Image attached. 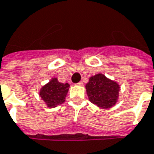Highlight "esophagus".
<instances>
[{
	"instance_id": "1",
	"label": "esophagus",
	"mask_w": 154,
	"mask_h": 154,
	"mask_svg": "<svg viewBox=\"0 0 154 154\" xmlns=\"http://www.w3.org/2000/svg\"><path fill=\"white\" fill-rule=\"evenodd\" d=\"M76 85H77V86H82V85H83V83H82V82H78V83H77Z\"/></svg>"
}]
</instances>
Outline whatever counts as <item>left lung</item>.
I'll return each mask as SVG.
<instances>
[{
  "mask_svg": "<svg viewBox=\"0 0 154 154\" xmlns=\"http://www.w3.org/2000/svg\"><path fill=\"white\" fill-rule=\"evenodd\" d=\"M120 85L103 74L99 73L89 78L86 84L88 99L94 104L102 109H109L118 101Z\"/></svg>",
  "mask_w": 154,
  "mask_h": 154,
  "instance_id": "obj_1",
  "label": "left lung"
}]
</instances>
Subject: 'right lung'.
I'll list each match as a JSON object with an SVG mask.
<instances>
[{
    "label": "right lung",
    "instance_id": "obj_1",
    "mask_svg": "<svg viewBox=\"0 0 154 154\" xmlns=\"http://www.w3.org/2000/svg\"><path fill=\"white\" fill-rule=\"evenodd\" d=\"M69 85L67 82H60L57 78L53 77L51 81L42 87L39 96L49 108H55L65 102L68 93Z\"/></svg>",
    "mask_w": 154,
    "mask_h": 154
}]
</instances>
